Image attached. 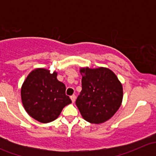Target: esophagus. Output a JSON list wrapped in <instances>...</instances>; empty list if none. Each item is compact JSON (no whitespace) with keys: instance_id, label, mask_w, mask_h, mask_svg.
Masks as SVG:
<instances>
[{"instance_id":"34e87169","label":"esophagus","mask_w":156,"mask_h":156,"mask_svg":"<svg viewBox=\"0 0 156 156\" xmlns=\"http://www.w3.org/2000/svg\"><path fill=\"white\" fill-rule=\"evenodd\" d=\"M70 98H71V100H72V103H74V102L75 101V95L71 96Z\"/></svg>"}]
</instances>
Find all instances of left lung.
<instances>
[{"instance_id": "left-lung-1", "label": "left lung", "mask_w": 156, "mask_h": 156, "mask_svg": "<svg viewBox=\"0 0 156 156\" xmlns=\"http://www.w3.org/2000/svg\"><path fill=\"white\" fill-rule=\"evenodd\" d=\"M81 90L76 106L83 119L92 124H101L111 119L122 105V84L109 69H80Z\"/></svg>"}]
</instances>
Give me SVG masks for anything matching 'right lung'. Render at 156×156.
<instances>
[{
  "label": "right lung",
  "mask_w": 156,
  "mask_h": 156,
  "mask_svg": "<svg viewBox=\"0 0 156 156\" xmlns=\"http://www.w3.org/2000/svg\"><path fill=\"white\" fill-rule=\"evenodd\" d=\"M57 72L46 69L31 71L21 88L23 105L31 117L41 123L57 119L62 108L72 103L66 85L58 81Z\"/></svg>",
  "instance_id": "1"
}]
</instances>
